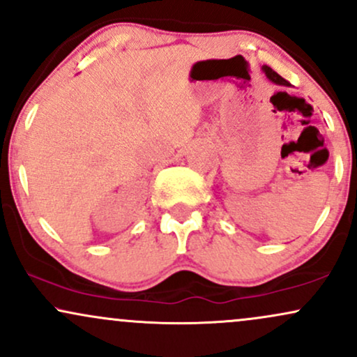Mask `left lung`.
Segmentation results:
<instances>
[{
    "label": "left lung",
    "mask_w": 357,
    "mask_h": 357,
    "mask_svg": "<svg viewBox=\"0 0 357 357\" xmlns=\"http://www.w3.org/2000/svg\"><path fill=\"white\" fill-rule=\"evenodd\" d=\"M264 72L265 75L268 77V80H272L273 84H278V85H289V82H287L285 79H282L280 75L275 70H272V68L267 67V65H264Z\"/></svg>",
    "instance_id": "left-lung-1"
}]
</instances>
